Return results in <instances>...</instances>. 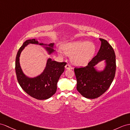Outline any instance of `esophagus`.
Instances as JSON below:
<instances>
[{"instance_id":"1","label":"esophagus","mask_w":130,"mask_h":130,"mask_svg":"<svg viewBox=\"0 0 130 130\" xmlns=\"http://www.w3.org/2000/svg\"><path fill=\"white\" fill-rule=\"evenodd\" d=\"M65 68L66 69H71L72 68V67H71V66L69 64H66L65 66Z\"/></svg>"}]
</instances>
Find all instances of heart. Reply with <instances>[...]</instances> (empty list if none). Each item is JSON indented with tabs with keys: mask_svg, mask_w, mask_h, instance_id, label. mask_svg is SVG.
<instances>
[{
	"mask_svg": "<svg viewBox=\"0 0 130 130\" xmlns=\"http://www.w3.org/2000/svg\"><path fill=\"white\" fill-rule=\"evenodd\" d=\"M62 50L66 55L72 56V62L77 66L87 64L93 57L95 47L94 44L88 41H78L65 43ZM62 56L63 53L59 51Z\"/></svg>",
	"mask_w": 130,
	"mask_h": 130,
	"instance_id": "heart-1",
	"label": "heart"
}]
</instances>
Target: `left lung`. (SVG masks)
<instances>
[{
  "label": "left lung",
  "mask_w": 130,
  "mask_h": 130,
  "mask_svg": "<svg viewBox=\"0 0 130 130\" xmlns=\"http://www.w3.org/2000/svg\"><path fill=\"white\" fill-rule=\"evenodd\" d=\"M100 48L96 56L84 67L75 68L77 89L88 99H95L109 89L115 77L116 56L112 47L107 41L99 39ZM104 61V67L98 70L96 66Z\"/></svg>",
  "instance_id": "8db88e82"
}]
</instances>
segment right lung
Here are the masks:
<instances>
[{
    "instance_id": "1",
    "label": "right lung",
    "mask_w": 130,
    "mask_h": 130,
    "mask_svg": "<svg viewBox=\"0 0 130 130\" xmlns=\"http://www.w3.org/2000/svg\"><path fill=\"white\" fill-rule=\"evenodd\" d=\"M42 46L47 54L55 52L54 43L45 44L40 43L37 39L25 41L19 50L15 61V71L19 84L25 92L30 96L38 100H45L51 97L57 90V84L59 77L64 71L66 62H58L47 59L46 67L40 74L35 77H29L25 74L21 68L20 56L21 52L29 44Z\"/></svg>"
}]
</instances>
